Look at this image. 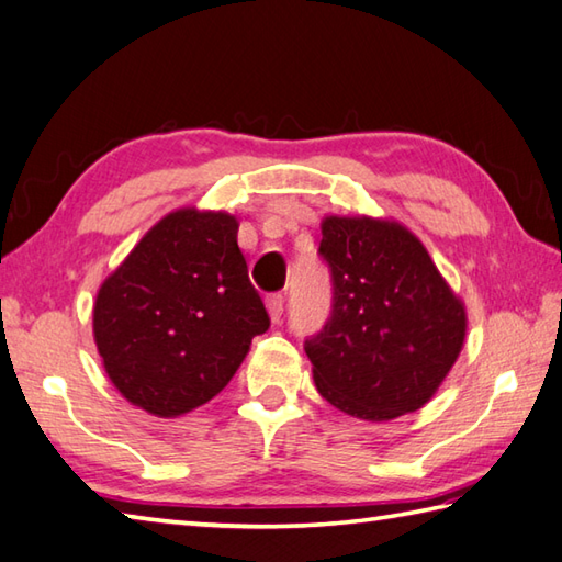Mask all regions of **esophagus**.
<instances>
[{
    "label": "esophagus",
    "instance_id": "obj_1",
    "mask_svg": "<svg viewBox=\"0 0 562 562\" xmlns=\"http://www.w3.org/2000/svg\"><path fill=\"white\" fill-rule=\"evenodd\" d=\"M267 311H269L273 323H279L281 315H283V293H269L267 295Z\"/></svg>",
    "mask_w": 562,
    "mask_h": 562
}]
</instances>
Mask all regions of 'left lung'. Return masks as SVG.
Returning a JSON list of instances; mask_svg holds the SVG:
<instances>
[{"mask_svg": "<svg viewBox=\"0 0 562 562\" xmlns=\"http://www.w3.org/2000/svg\"><path fill=\"white\" fill-rule=\"evenodd\" d=\"M317 255L331 313L305 339L319 395L351 417L387 422L437 393L465 339V311L425 245L391 221H323Z\"/></svg>", "mask_w": 562, "mask_h": 562, "instance_id": "1", "label": "left lung"}]
</instances>
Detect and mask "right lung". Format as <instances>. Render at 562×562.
<instances>
[{
  "label": "right lung",
  "instance_id": "1",
  "mask_svg": "<svg viewBox=\"0 0 562 562\" xmlns=\"http://www.w3.org/2000/svg\"><path fill=\"white\" fill-rule=\"evenodd\" d=\"M237 227L227 213H169L101 283L97 349L121 395L150 415L209 403L271 325Z\"/></svg>",
  "mask_w": 562,
  "mask_h": 562
}]
</instances>
